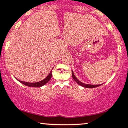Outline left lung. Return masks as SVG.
I'll use <instances>...</instances> for the list:
<instances>
[{
    "mask_svg": "<svg viewBox=\"0 0 128 128\" xmlns=\"http://www.w3.org/2000/svg\"><path fill=\"white\" fill-rule=\"evenodd\" d=\"M72 78L74 79V81H76V83L78 84V85L81 86L86 87V88H94V87H97L100 86L102 85V84L93 85V84H84V83H82V82H81L80 81H79L78 79L76 78V76H74V74L73 72H72Z\"/></svg>",
    "mask_w": 128,
    "mask_h": 128,
    "instance_id": "1",
    "label": "left lung"
}]
</instances>
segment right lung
<instances>
[{
    "label": "right lung",
    "instance_id": "right-lung-1",
    "mask_svg": "<svg viewBox=\"0 0 128 128\" xmlns=\"http://www.w3.org/2000/svg\"><path fill=\"white\" fill-rule=\"evenodd\" d=\"M51 77H52V70L48 74V75L46 76L44 79H43L42 80L38 82H35V83H29V82H23V81H20L19 80H17L19 81L20 83H21L23 84L26 86L28 87H40L43 86L44 85H45V84H46L50 80Z\"/></svg>",
    "mask_w": 128,
    "mask_h": 128
}]
</instances>
